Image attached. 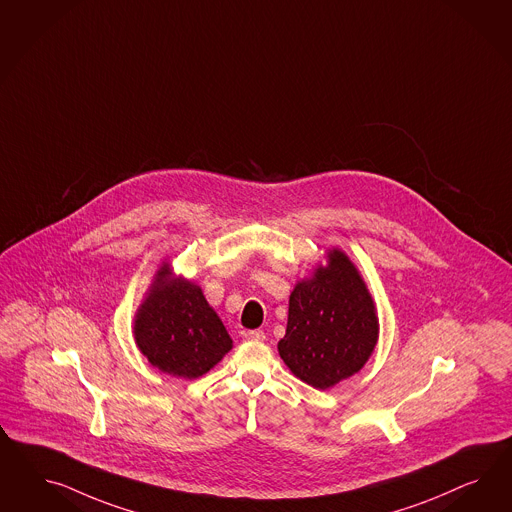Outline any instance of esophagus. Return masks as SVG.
Listing matches in <instances>:
<instances>
[{
	"label": "esophagus",
	"mask_w": 512,
	"mask_h": 512,
	"mask_svg": "<svg viewBox=\"0 0 512 512\" xmlns=\"http://www.w3.org/2000/svg\"><path fill=\"white\" fill-rule=\"evenodd\" d=\"M246 340H255V341H263L266 336H264L263 330H248L246 334Z\"/></svg>",
	"instance_id": "obj_1"
}]
</instances>
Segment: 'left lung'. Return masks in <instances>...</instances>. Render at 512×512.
<instances>
[{"instance_id":"obj_1","label":"left lung","mask_w":512,"mask_h":512,"mask_svg":"<svg viewBox=\"0 0 512 512\" xmlns=\"http://www.w3.org/2000/svg\"><path fill=\"white\" fill-rule=\"evenodd\" d=\"M377 338L379 319L364 279L343 251L330 249L326 266L289 296L279 357L298 379L326 390L362 370Z\"/></svg>"}]
</instances>
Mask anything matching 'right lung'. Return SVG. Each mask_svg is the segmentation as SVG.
<instances>
[{
	"instance_id": "1",
	"label": "right lung",
	"mask_w": 512,
	"mask_h": 512,
	"mask_svg": "<svg viewBox=\"0 0 512 512\" xmlns=\"http://www.w3.org/2000/svg\"><path fill=\"white\" fill-rule=\"evenodd\" d=\"M140 353L159 372L197 379L233 349L227 328L210 308L201 287L174 278L169 263L157 270L154 283L135 315Z\"/></svg>"
}]
</instances>
